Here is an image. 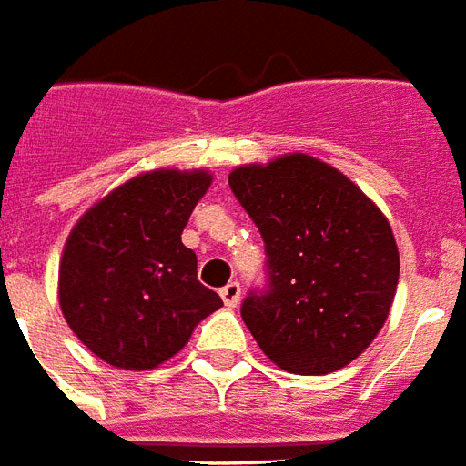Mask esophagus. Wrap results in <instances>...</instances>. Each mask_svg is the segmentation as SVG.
I'll use <instances>...</instances> for the list:
<instances>
[{
	"label": "esophagus",
	"mask_w": 466,
	"mask_h": 466,
	"mask_svg": "<svg viewBox=\"0 0 466 466\" xmlns=\"http://www.w3.org/2000/svg\"><path fill=\"white\" fill-rule=\"evenodd\" d=\"M219 296H222V301L227 303V306H237L239 299H242V286H239V281H229L227 286H222Z\"/></svg>",
	"instance_id": "1"
}]
</instances>
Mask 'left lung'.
<instances>
[{
    "mask_svg": "<svg viewBox=\"0 0 466 466\" xmlns=\"http://www.w3.org/2000/svg\"><path fill=\"white\" fill-rule=\"evenodd\" d=\"M229 187L267 251V289L242 303L261 350L296 375L356 360L398 289L400 254L385 215L343 172L303 153L242 165Z\"/></svg>",
    "mask_w": 466,
    "mask_h": 466,
    "instance_id": "left-lung-1",
    "label": "left lung"
}]
</instances>
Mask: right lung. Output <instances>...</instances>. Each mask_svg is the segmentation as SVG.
I'll return each instance as SVG.
<instances>
[{
  "mask_svg": "<svg viewBox=\"0 0 466 466\" xmlns=\"http://www.w3.org/2000/svg\"><path fill=\"white\" fill-rule=\"evenodd\" d=\"M207 170L143 172L96 202L71 229L58 267L64 319L91 353L150 370L180 353L222 299L198 281L182 244Z\"/></svg>",
  "mask_w": 466,
  "mask_h": 466,
  "instance_id": "right-lung-1",
  "label": "right lung"
}]
</instances>
